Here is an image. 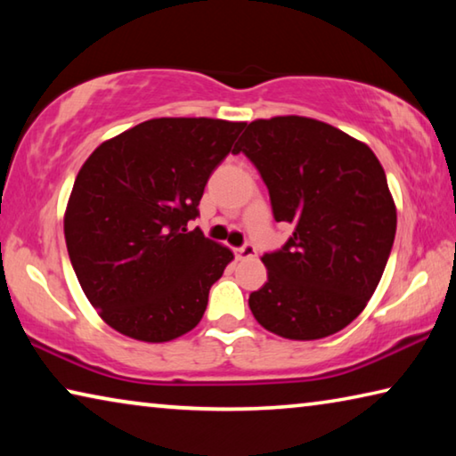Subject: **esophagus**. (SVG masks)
Masks as SVG:
<instances>
[{
  "mask_svg": "<svg viewBox=\"0 0 456 456\" xmlns=\"http://www.w3.org/2000/svg\"><path fill=\"white\" fill-rule=\"evenodd\" d=\"M235 256H237V259H251L257 256V251H256V247L247 243L243 247H239V249H235Z\"/></svg>",
  "mask_w": 456,
  "mask_h": 456,
  "instance_id": "34e87169",
  "label": "esophagus"
}]
</instances>
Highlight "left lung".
<instances>
[{
  "label": "left lung",
  "mask_w": 456,
  "mask_h": 456,
  "mask_svg": "<svg viewBox=\"0 0 456 456\" xmlns=\"http://www.w3.org/2000/svg\"><path fill=\"white\" fill-rule=\"evenodd\" d=\"M257 167L275 221L293 227L265 253L267 281L249 296L265 330L320 339L344 330L376 291L396 235V205L370 146L326 122H249L235 154Z\"/></svg>",
  "instance_id": "left-lung-1"
}]
</instances>
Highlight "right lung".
Instances as JSON below:
<instances>
[{"instance_id": "right-lung-1", "label": "right lung", "mask_w": 456, "mask_h": 456, "mask_svg": "<svg viewBox=\"0 0 456 456\" xmlns=\"http://www.w3.org/2000/svg\"><path fill=\"white\" fill-rule=\"evenodd\" d=\"M245 122L152 118L104 141L82 165L64 213L76 277L108 326L160 344L197 326L229 247L189 231Z\"/></svg>"}]
</instances>
